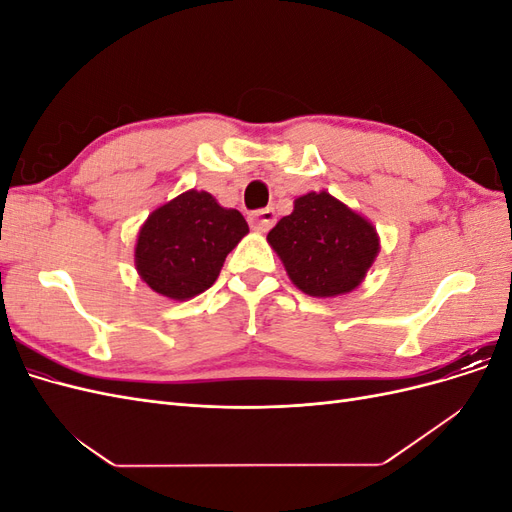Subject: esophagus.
<instances>
[{
  "label": "esophagus",
  "mask_w": 512,
  "mask_h": 512,
  "mask_svg": "<svg viewBox=\"0 0 512 512\" xmlns=\"http://www.w3.org/2000/svg\"><path fill=\"white\" fill-rule=\"evenodd\" d=\"M250 226L256 230V232H267L273 224H275V211L271 207L267 209H258L254 213H250Z\"/></svg>",
  "instance_id": "34e87169"
}]
</instances>
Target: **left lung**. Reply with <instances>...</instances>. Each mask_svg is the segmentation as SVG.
Here are the masks:
<instances>
[{"label":"left lung","mask_w":512,"mask_h":512,"mask_svg":"<svg viewBox=\"0 0 512 512\" xmlns=\"http://www.w3.org/2000/svg\"><path fill=\"white\" fill-rule=\"evenodd\" d=\"M290 282L309 297L354 290L380 252L378 232L363 215L329 192H309L267 235Z\"/></svg>","instance_id":"obj_1"}]
</instances>
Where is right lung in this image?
<instances>
[{"label":"right lung","instance_id":"obj_1","mask_svg":"<svg viewBox=\"0 0 512 512\" xmlns=\"http://www.w3.org/2000/svg\"><path fill=\"white\" fill-rule=\"evenodd\" d=\"M250 232L237 209L188 190L153 211L138 230L134 265L162 297L188 301L218 280L226 256Z\"/></svg>","mask_w":512,"mask_h":512}]
</instances>
